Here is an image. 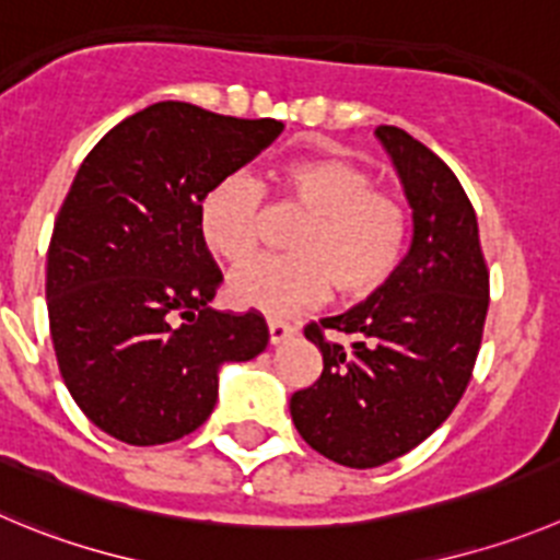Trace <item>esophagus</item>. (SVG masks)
<instances>
[{
	"instance_id": "obj_1",
	"label": "esophagus",
	"mask_w": 560,
	"mask_h": 560,
	"mask_svg": "<svg viewBox=\"0 0 560 560\" xmlns=\"http://www.w3.org/2000/svg\"><path fill=\"white\" fill-rule=\"evenodd\" d=\"M268 334H270V345H279V342H284V339H290L292 334H295V328H292L290 323L276 320V317H270V320H268Z\"/></svg>"
}]
</instances>
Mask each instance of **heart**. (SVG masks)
<instances>
[{
  "label": "heart",
  "mask_w": 560,
  "mask_h": 560,
  "mask_svg": "<svg viewBox=\"0 0 560 560\" xmlns=\"http://www.w3.org/2000/svg\"><path fill=\"white\" fill-rule=\"evenodd\" d=\"M281 203L306 212L290 234V256H262L229 276V298L245 310L287 315L317 304L334 287L339 298L378 290L404 259L409 212L375 187L373 174L345 156H304L273 174ZM262 185L229 174L203 192L198 232L223 262H243L262 234Z\"/></svg>",
  "instance_id": "1"
}]
</instances>
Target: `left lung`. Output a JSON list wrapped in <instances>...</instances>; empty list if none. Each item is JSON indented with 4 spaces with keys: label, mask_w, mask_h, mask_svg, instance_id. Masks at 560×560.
Masks as SVG:
<instances>
[{
    "label": "left lung",
    "mask_w": 560,
    "mask_h": 560,
    "mask_svg": "<svg viewBox=\"0 0 560 560\" xmlns=\"http://www.w3.org/2000/svg\"><path fill=\"white\" fill-rule=\"evenodd\" d=\"M415 234L395 273L353 310L304 328L323 370L290 398L306 445L353 469L381 467L415 451L462 400L489 310V270L478 218L445 162L398 127H378ZM326 330L348 332L351 346Z\"/></svg>",
    "instance_id": "1"
}]
</instances>
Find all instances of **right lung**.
Returning a JSON list of instances; mask_svg holds the SVG:
<instances>
[{"mask_svg": "<svg viewBox=\"0 0 560 560\" xmlns=\"http://www.w3.org/2000/svg\"><path fill=\"white\" fill-rule=\"evenodd\" d=\"M281 129L156 102L77 171L46 256V306L62 381L109 436L149 447L192 433L215 409L218 370L265 351L259 312L207 306L223 276L198 203Z\"/></svg>", "mask_w": 560, "mask_h": 560, "instance_id": "right-lung-1", "label": "right lung"}]
</instances>
